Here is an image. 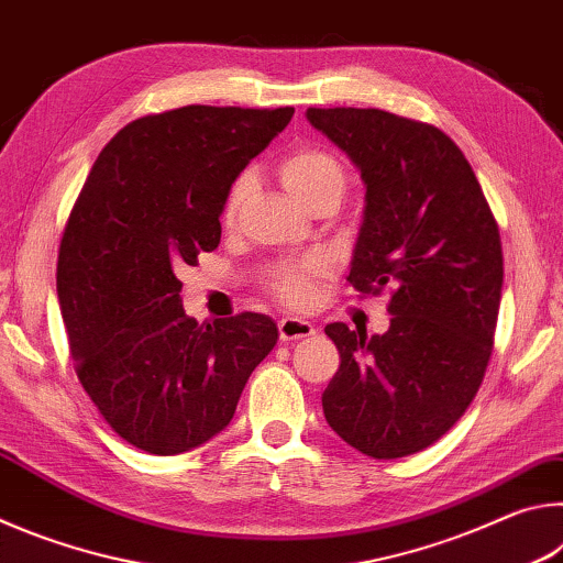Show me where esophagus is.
<instances>
[{
    "label": "esophagus",
    "mask_w": 563,
    "mask_h": 563,
    "mask_svg": "<svg viewBox=\"0 0 563 563\" xmlns=\"http://www.w3.org/2000/svg\"><path fill=\"white\" fill-rule=\"evenodd\" d=\"M278 332H280L283 342H290V340L310 338L312 332H316V325H312V322H308V320H300V318H283L278 322Z\"/></svg>",
    "instance_id": "34e87169"
}]
</instances>
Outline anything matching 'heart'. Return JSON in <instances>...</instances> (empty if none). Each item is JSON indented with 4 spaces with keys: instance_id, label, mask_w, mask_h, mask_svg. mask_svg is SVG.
Listing matches in <instances>:
<instances>
[{
    "instance_id": "obj_1",
    "label": "heart",
    "mask_w": 563,
    "mask_h": 563,
    "mask_svg": "<svg viewBox=\"0 0 563 563\" xmlns=\"http://www.w3.org/2000/svg\"><path fill=\"white\" fill-rule=\"evenodd\" d=\"M278 174L283 186L288 188L302 206L322 194L342 196V190H345L347 184L345 168H342L340 161L328 154V151L316 146H300L290 151V154H285L278 164ZM251 176L243 174L233 180L231 188H228L221 213L225 225L235 223L247 194H251ZM322 275H325V261L320 258H305L298 263L275 265V268L265 275V288H268L283 305L302 308V305H308L312 300L316 283Z\"/></svg>"
}]
</instances>
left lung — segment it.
Wrapping results in <instances>:
<instances>
[{
  "instance_id": "1",
  "label": "left lung",
  "mask_w": 563,
  "mask_h": 563,
  "mask_svg": "<svg viewBox=\"0 0 563 563\" xmlns=\"http://www.w3.org/2000/svg\"><path fill=\"white\" fill-rule=\"evenodd\" d=\"M365 180L347 280L389 288V330L345 322L325 335L340 367L322 393L328 424L357 452L397 460L454 427L479 389L497 330L499 225L470 161L444 131L379 109H308Z\"/></svg>"
}]
</instances>
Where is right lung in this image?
Segmentation results:
<instances>
[{
    "mask_svg": "<svg viewBox=\"0 0 563 563\" xmlns=\"http://www.w3.org/2000/svg\"><path fill=\"white\" fill-rule=\"evenodd\" d=\"M292 113L194 103L131 121L71 208L56 292L76 375L111 430L148 454L188 452L225 430L278 342L261 312L198 325L176 273L216 251L228 188Z\"/></svg>",
    "mask_w": 563,
    "mask_h": 563,
    "instance_id": "right-lung-1",
    "label": "right lung"
}]
</instances>
